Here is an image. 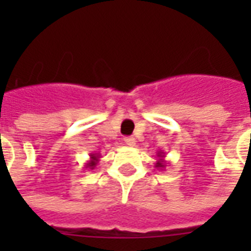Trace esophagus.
Returning a JSON list of instances; mask_svg holds the SVG:
<instances>
[{
  "label": "esophagus",
  "instance_id": "34e87169",
  "mask_svg": "<svg viewBox=\"0 0 251 251\" xmlns=\"http://www.w3.org/2000/svg\"><path fill=\"white\" fill-rule=\"evenodd\" d=\"M124 143H125L126 146H129V147H134V146H135V138L133 137L124 138Z\"/></svg>",
  "mask_w": 251,
  "mask_h": 251
}]
</instances>
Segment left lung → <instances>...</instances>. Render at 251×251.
Returning <instances> with one entry per match:
<instances>
[{
  "label": "left lung",
  "mask_w": 251,
  "mask_h": 251,
  "mask_svg": "<svg viewBox=\"0 0 251 251\" xmlns=\"http://www.w3.org/2000/svg\"><path fill=\"white\" fill-rule=\"evenodd\" d=\"M157 161L156 164H155V168H157V169H164L165 167H167V161H165V156L164 153L163 152H157Z\"/></svg>",
  "instance_id": "1"
}]
</instances>
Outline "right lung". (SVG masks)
<instances>
[{
  "label": "right lung",
  "mask_w": 251,
  "mask_h": 251,
  "mask_svg": "<svg viewBox=\"0 0 251 251\" xmlns=\"http://www.w3.org/2000/svg\"><path fill=\"white\" fill-rule=\"evenodd\" d=\"M99 159H100V156H99L98 153H91L90 160L86 163V168H90V169H95V167H96V165H98V163H99Z\"/></svg>",
  "instance_id": "right-lung-1"
}]
</instances>
